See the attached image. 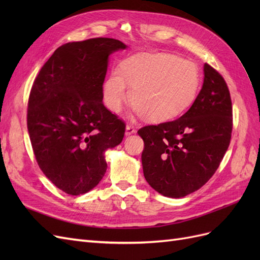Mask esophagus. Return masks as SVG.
<instances>
[{"instance_id":"1","label":"esophagus","mask_w":260,"mask_h":260,"mask_svg":"<svg viewBox=\"0 0 260 260\" xmlns=\"http://www.w3.org/2000/svg\"><path fill=\"white\" fill-rule=\"evenodd\" d=\"M137 131H136V129H135V127H133V125H127V127H125V132H124V135L125 136H131V135H135Z\"/></svg>"}]
</instances>
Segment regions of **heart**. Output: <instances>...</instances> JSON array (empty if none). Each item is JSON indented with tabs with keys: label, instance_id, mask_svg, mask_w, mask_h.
<instances>
[{
	"label": "heart",
	"instance_id": "1",
	"mask_svg": "<svg viewBox=\"0 0 260 260\" xmlns=\"http://www.w3.org/2000/svg\"><path fill=\"white\" fill-rule=\"evenodd\" d=\"M200 84L193 61L170 54H138L114 69L103 83V101L109 111L119 113L130 99L135 113L152 121L180 115L194 101Z\"/></svg>",
	"mask_w": 260,
	"mask_h": 260
}]
</instances>
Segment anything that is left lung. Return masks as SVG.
I'll list each match as a JSON object with an SVG mask.
<instances>
[{
	"instance_id": "1",
	"label": "left lung",
	"mask_w": 260,
	"mask_h": 260,
	"mask_svg": "<svg viewBox=\"0 0 260 260\" xmlns=\"http://www.w3.org/2000/svg\"><path fill=\"white\" fill-rule=\"evenodd\" d=\"M231 132L229 89L221 75L205 64L202 90L184 115L138 131L144 141L142 166L147 183L172 199L198 191L218 169Z\"/></svg>"
}]
</instances>
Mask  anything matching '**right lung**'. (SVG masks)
<instances>
[{
    "label": "right lung",
    "instance_id": "add662e5",
    "mask_svg": "<svg viewBox=\"0 0 260 260\" xmlns=\"http://www.w3.org/2000/svg\"><path fill=\"white\" fill-rule=\"evenodd\" d=\"M127 45L109 38L69 42L53 53L34 82L27 125L39 167L69 195L103 179L105 152L119 145L124 123L103 105L109 55Z\"/></svg>",
    "mask_w": 260,
    "mask_h": 260
}]
</instances>
